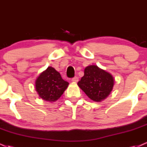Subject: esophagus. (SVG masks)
I'll list each match as a JSON object with an SVG mask.
<instances>
[{
	"instance_id": "34e87169",
	"label": "esophagus",
	"mask_w": 147,
	"mask_h": 147,
	"mask_svg": "<svg viewBox=\"0 0 147 147\" xmlns=\"http://www.w3.org/2000/svg\"><path fill=\"white\" fill-rule=\"evenodd\" d=\"M78 81H79V78H78V77H74V78L72 79V82H74V83L78 82Z\"/></svg>"
}]
</instances>
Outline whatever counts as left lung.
Listing matches in <instances>:
<instances>
[{"mask_svg":"<svg viewBox=\"0 0 147 147\" xmlns=\"http://www.w3.org/2000/svg\"><path fill=\"white\" fill-rule=\"evenodd\" d=\"M77 85L91 100L101 102L112 91L114 79L109 72L96 65H90L85 68L84 77Z\"/></svg>","mask_w":147,"mask_h":147,"instance_id":"8db88e82","label":"left lung"}]
</instances>
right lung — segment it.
<instances>
[{
  "instance_id": "add662e5",
  "label": "right lung",
  "mask_w": 147,
  "mask_h": 147,
  "mask_svg": "<svg viewBox=\"0 0 147 147\" xmlns=\"http://www.w3.org/2000/svg\"><path fill=\"white\" fill-rule=\"evenodd\" d=\"M68 85L69 83L61 78L59 72L49 66L37 77L35 88L40 98L51 102L59 99Z\"/></svg>"
}]
</instances>
